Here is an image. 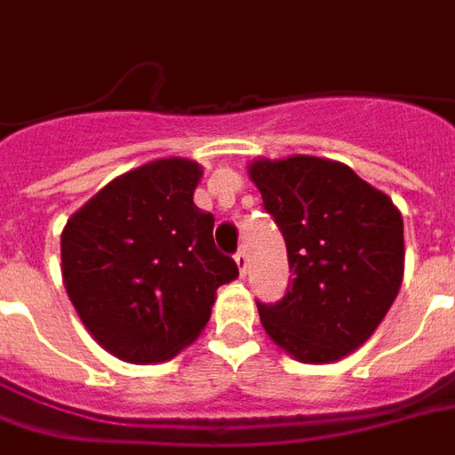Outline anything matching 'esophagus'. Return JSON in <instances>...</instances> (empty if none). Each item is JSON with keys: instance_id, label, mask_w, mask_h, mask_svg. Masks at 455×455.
<instances>
[{"instance_id": "obj_1", "label": "esophagus", "mask_w": 455, "mask_h": 455, "mask_svg": "<svg viewBox=\"0 0 455 455\" xmlns=\"http://www.w3.org/2000/svg\"><path fill=\"white\" fill-rule=\"evenodd\" d=\"M236 265H238V272L245 275V270H248V253H245V248H241V251L236 253Z\"/></svg>"}]
</instances>
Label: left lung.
<instances>
[{
	"instance_id": "8db88e82",
	"label": "left lung",
	"mask_w": 455,
	"mask_h": 455,
	"mask_svg": "<svg viewBox=\"0 0 455 455\" xmlns=\"http://www.w3.org/2000/svg\"><path fill=\"white\" fill-rule=\"evenodd\" d=\"M248 173L294 275L277 304H258L262 328L299 362H338L371 338L398 296V207L339 161L296 154L253 161Z\"/></svg>"
}]
</instances>
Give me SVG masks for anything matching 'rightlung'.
<instances>
[{
	"label": "right lung",
	"mask_w": 455,
	"mask_h": 455,
	"mask_svg": "<svg viewBox=\"0 0 455 455\" xmlns=\"http://www.w3.org/2000/svg\"><path fill=\"white\" fill-rule=\"evenodd\" d=\"M202 166L159 159L134 168L74 212L62 231V279L100 347L156 364L197 339L217 289L238 277L214 245V217L193 202Z\"/></svg>",
	"instance_id": "1"
}]
</instances>
